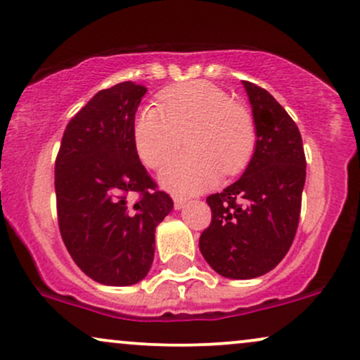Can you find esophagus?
<instances>
[{"label":"esophagus","instance_id":"1","mask_svg":"<svg viewBox=\"0 0 360 360\" xmlns=\"http://www.w3.org/2000/svg\"><path fill=\"white\" fill-rule=\"evenodd\" d=\"M184 205H186V198H181V196H176L174 198V208L176 210L184 208Z\"/></svg>","mask_w":360,"mask_h":360}]
</instances>
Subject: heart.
<instances>
[{
    "label": "heart",
    "instance_id": "obj_1",
    "mask_svg": "<svg viewBox=\"0 0 360 360\" xmlns=\"http://www.w3.org/2000/svg\"><path fill=\"white\" fill-rule=\"evenodd\" d=\"M160 106H146L135 120L134 137L139 157L147 167H160L183 143L188 154L169 160L160 184L177 194L212 188L223 172H242L254 155L257 131L252 115L233 103L226 91L206 81H193L160 94Z\"/></svg>",
    "mask_w": 360,
    "mask_h": 360
}]
</instances>
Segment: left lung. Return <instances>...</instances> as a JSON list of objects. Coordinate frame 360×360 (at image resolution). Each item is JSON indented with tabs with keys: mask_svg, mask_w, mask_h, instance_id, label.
<instances>
[{
	"mask_svg": "<svg viewBox=\"0 0 360 360\" xmlns=\"http://www.w3.org/2000/svg\"><path fill=\"white\" fill-rule=\"evenodd\" d=\"M242 84L257 131L254 155L240 179L206 198L212 223L200 237L206 262L229 279L259 278L284 259L298 230L307 179L296 123L271 93Z\"/></svg>",
	"mask_w": 360,
	"mask_h": 360,
	"instance_id": "8db88e82",
	"label": "left lung"
}]
</instances>
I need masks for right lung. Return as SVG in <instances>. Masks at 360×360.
I'll list each match as a JSON object with an SVG mask.
<instances>
[{
    "mask_svg": "<svg viewBox=\"0 0 360 360\" xmlns=\"http://www.w3.org/2000/svg\"><path fill=\"white\" fill-rule=\"evenodd\" d=\"M147 88L131 81L94 94L68 123L56 159L57 218L77 267L106 286L150 271L155 226L174 208L135 147V113ZM139 200L130 205V195Z\"/></svg>",
    "mask_w": 360,
    "mask_h": 360,
    "instance_id": "right-lung-1",
    "label": "right lung"
}]
</instances>
